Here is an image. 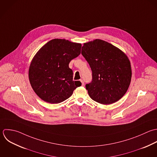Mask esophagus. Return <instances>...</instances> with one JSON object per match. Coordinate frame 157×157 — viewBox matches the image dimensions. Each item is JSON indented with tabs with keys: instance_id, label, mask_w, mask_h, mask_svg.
Segmentation results:
<instances>
[{
	"instance_id": "obj_1",
	"label": "esophagus",
	"mask_w": 157,
	"mask_h": 157,
	"mask_svg": "<svg viewBox=\"0 0 157 157\" xmlns=\"http://www.w3.org/2000/svg\"><path fill=\"white\" fill-rule=\"evenodd\" d=\"M80 81H81V83H82V86H84V81H83L82 79H81Z\"/></svg>"
}]
</instances>
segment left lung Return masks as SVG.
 Listing matches in <instances>:
<instances>
[{
    "label": "left lung",
    "instance_id": "8db88e82",
    "mask_svg": "<svg viewBox=\"0 0 157 157\" xmlns=\"http://www.w3.org/2000/svg\"><path fill=\"white\" fill-rule=\"evenodd\" d=\"M81 54L92 72L91 82L86 85L90 98L103 105L120 100L131 82L132 68L127 56L113 44L98 39L84 43Z\"/></svg>",
    "mask_w": 157,
    "mask_h": 157
}]
</instances>
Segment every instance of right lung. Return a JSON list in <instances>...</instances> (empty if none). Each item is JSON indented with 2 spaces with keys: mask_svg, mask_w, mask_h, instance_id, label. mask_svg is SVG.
<instances>
[{
  "mask_svg": "<svg viewBox=\"0 0 157 157\" xmlns=\"http://www.w3.org/2000/svg\"><path fill=\"white\" fill-rule=\"evenodd\" d=\"M81 44L65 39H54L44 44L33 58L29 70L32 89L43 100L61 103L81 86L73 81L70 61L81 54Z\"/></svg>",
  "mask_w": 157,
  "mask_h": 157,
  "instance_id": "add662e5",
  "label": "right lung"
}]
</instances>
